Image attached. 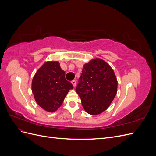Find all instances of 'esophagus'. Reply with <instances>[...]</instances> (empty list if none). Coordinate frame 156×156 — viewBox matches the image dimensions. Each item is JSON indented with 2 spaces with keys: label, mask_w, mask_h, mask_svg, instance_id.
Listing matches in <instances>:
<instances>
[{
  "label": "esophagus",
  "mask_w": 156,
  "mask_h": 156,
  "mask_svg": "<svg viewBox=\"0 0 156 156\" xmlns=\"http://www.w3.org/2000/svg\"><path fill=\"white\" fill-rule=\"evenodd\" d=\"M71 83H72V84H73V86L75 87V86H76V81H75V80H73V81H72V82H71Z\"/></svg>",
  "instance_id": "34e87169"
}]
</instances>
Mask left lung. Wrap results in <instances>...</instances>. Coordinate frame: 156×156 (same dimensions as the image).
Here are the masks:
<instances>
[{
  "mask_svg": "<svg viewBox=\"0 0 156 156\" xmlns=\"http://www.w3.org/2000/svg\"><path fill=\"white\" fill-rule=\"evenodd\" d=\"M117 87L114 71L105 61L96 58L84 64L75 90L85 111L97 115L110 106Z\"/></svg>",
  "mask_w": 156,
  "mask_h": 156,
  "instance_id": "1",
  "label": "left lung"
}]
</instances>
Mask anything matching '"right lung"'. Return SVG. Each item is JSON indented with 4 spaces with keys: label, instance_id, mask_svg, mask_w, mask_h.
I'll return each instance as SVG.
<instances>
[{
    "label": "right lung",
    "instance_id": "add662e5",
    "mask_svg": "<svg viewBox=\"0 0 156 156\" xmlns=\"http://www.w3.org/2000/svg\"><path fill=\"white\" fill-rule=\"evenodd\" d=\"M72 84L57 61H48L37 69L32 81V92L36 103L48 112H55L62 105Z\"/></svg>",
    "mask_w": 156,
    "mask_h": 156
}]
</instances>
